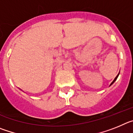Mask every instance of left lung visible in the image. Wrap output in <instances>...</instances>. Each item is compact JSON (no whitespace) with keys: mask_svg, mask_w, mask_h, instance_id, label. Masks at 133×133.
<instances>
[{"mask_svg":"<svg viewBox=\"0 0 133 133\" xmlns=\"http://www.w3.org/2000/svg\"><path fill=\"white\" fill-rule=\"evenodd\" d=\"M118 75H119V73H118V75H117V77H116V78H115V80H114V81H112V83H111V84H110V85H111V84H113V83H115V81H116V80H117V78H118Z\"/></svg>","mask_w":133,"mask_h":133,"instance_id":"1","label":"left lung"}]
</instances>
